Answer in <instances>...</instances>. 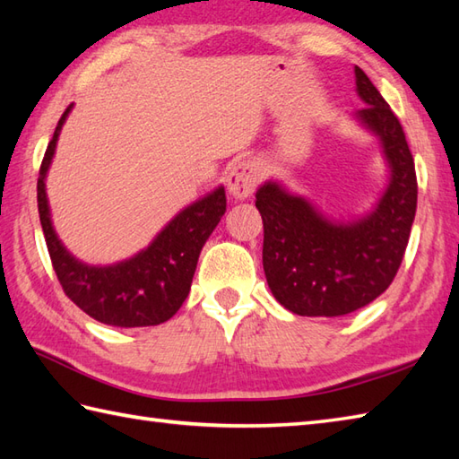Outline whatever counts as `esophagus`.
<instances>
[{
	"instance_id": "obj_1",
	"label": "esophagus",
	"mask_w": 459,
	"mask_h": 459,
	"mask_svg": "<svg viewBox=\"0 0 459 459\" xmlns=\"http://www.w3.org/2000/svg\"><path fill=\"white\" fill-rule=\"evenodd\" d=\"M260 181V165L252 160H242L230 168L227 175V189L235 201L248 199Z\"/></svg>"
}]
</instances>
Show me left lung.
Wrapping results in <instances>:
<instances>
[{"label":"left lung","mask_w":459,"mask_h":459,"mask_svg":"<svg viewBox=\"0 0 459 459\" xmlns=\"http://www.w3.org/2000/svg\"><path fill=\"white\" fill-rule=\"evenodd\" d=\"M355 84L365 108L351 118L378 140L388 169L377 201L355 217L333 219L278 179L256 191L268 288L298 316L339 317L377 299L396 276L414 222L416 171L403 126L359 66Z\"/></svg>","instance_id":"1"}]
</instances>
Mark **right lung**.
Here are the masks:
<instances>
[{"mask_svg":"<svg viewBox=\"0 0 459 459\" xmlns=\"http://www.w3.org/2000/svg\"><path fill=\"white\" fill-rule=\"evenodd\" d=\"M71 110L73 104L56 124L37 179L39 219L56 278L65 294L100 324L114 327L160 325L178 314L189 296L201 250L227 211L224 187L219 185L183 207L150 245L134 256L106 266L86 264L58 238L47 197V173Z\"/></svg>","mask_w":459,"mask_h":459,"instance_id":"right-lung-1","label":"right lung"}]
</instances>
